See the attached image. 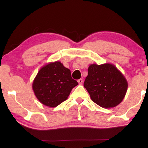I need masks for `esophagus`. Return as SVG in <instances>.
<instances>
[{
  "label": "esophagus",
  "mask_w": 148,
  "mask_h": 148,
  "mask_svg": "<svg viewBox=\"0 0 148 148\" xmlns=\"http://www.w3.org/2000/svg\"><path fill=\"white\" fill-rule=\"evenodd\" d=\"M77 82H78V84H79V85H82V83H83V79H79L77 80Z\"/></svg>",
  "instance_id": "1"
}]
</instances>
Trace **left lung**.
Segmentation results:
<instances>
[{"label":"left lung","instance_id":"8db88e82","mask_svg":"<svg viewBox=\"0 0 148 148\" xmlns=\"http://www.w3.org/2000/svg\"><path fill=\"white\" fill-rule=\"evenodd\" d=\"M84 84L92 101L104 108L121 103L128 88L123 74L111 63L90 64Z\"/></svg>","mask_w":148,"mask_h":148}]
</instances>
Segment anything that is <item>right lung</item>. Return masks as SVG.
<instances>
[{"instance_id": "right-lung-1", "label": "right lung", "mask_w": 148, "mask_h": 148, "mask_svg": "<svg viewBox=\"0 0 148 148\" xmlns=\"http://www.w3.org/2000/svg\"><path fill=\"white\" fill-rule=\"evenodd\" d=\"M78 84L71 72L60 61L51 62L42 67L32 82L37 99L42 104L55 108L68 99L72 89Z\"/></svg>"}]
</instances>
